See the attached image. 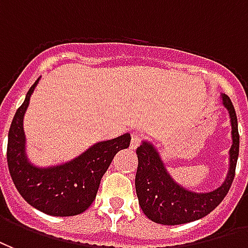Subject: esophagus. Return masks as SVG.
<instances>
[{
	"mask_svg": "<svg viewBox=\"0 0 248 248\" xmlns=\"http://www.w3.org/2000/svg\"><path fill=\"white\" fill-rule=\"evenodd\" d=\"M141 141H142V139L140 137V135H137V133H132L131 149H136L137 146H140Z\"/></svg>",
	"mask_w": 248,
	"mask_h": 248,
	"instance_id": "obj_1",
	"label": "esophagus"
}]
</instances>
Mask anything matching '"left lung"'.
Returning <instances> with one entry per match:
<instances>
[{
	"instance_id": "1",
	"label": "left lung",
	"mask_w": 248,
	"mask_h": 248,
	"mask_svg": "<svg viewBox=\"0 0 248 248\" xmlns=\"http://www.w3.org/2000/svg\"><path fill=\"white\" fill-rule=\"evenodd\" d=\"M222 102L230 115L232 145L229 174L226 181L216 190L209 193L186 190L169 176L155 146L144 141L137 148L139 165L135 180L137 198L144 214L153 222L174 226L201 219L210 214L227 196L235 177L239 156V132L235 109L230 97L222 93Z\"/></svg>"
}]
</instances>
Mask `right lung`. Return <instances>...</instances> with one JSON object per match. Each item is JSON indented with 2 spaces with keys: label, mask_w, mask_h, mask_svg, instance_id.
<instances>
[{
  "label": "right lung",
  "mask_w": 248,
  "mask_h": 248,
  "mask_svg": "<svg viewBox=\"0 0 248 248\" xmlns=\"http://www.w3.org/2000/svg\"><path fill=\"white\" fill-rule=\"evenodd\" d=\"M39 82L30 87L25 102L13 117L8 137V166L14 185L29 205L54 217L78 216L86 211L96 197L103 174L117 152L125 149L131 135L100 141L75 160L51 168H37L25 153L23 115Z\"/></svg>",
  "instance_id": "add662e5"
}]
</instances>
